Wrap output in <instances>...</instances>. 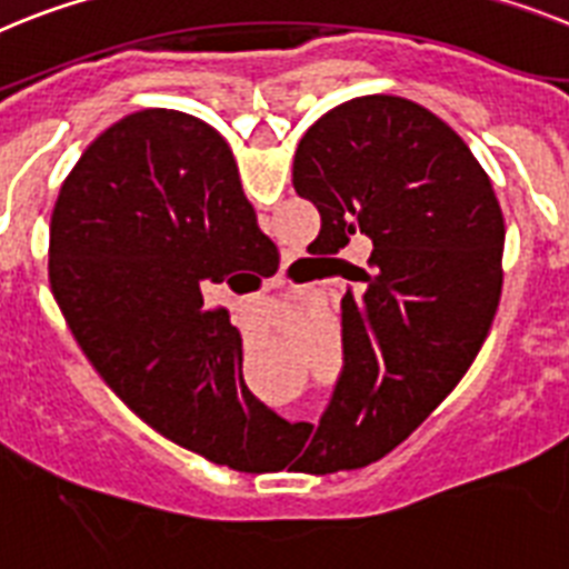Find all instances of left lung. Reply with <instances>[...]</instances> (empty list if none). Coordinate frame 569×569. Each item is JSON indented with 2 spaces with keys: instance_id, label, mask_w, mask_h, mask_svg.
<instances>
[{
  "instance_id": "obj_1",
  "label": "left lung",
  "mask_w": 569,
  "mask_h": 569,
  "mask_svg": "<svg viewBox=\"0 0 569 569\" xmlns=\"http://www.w3.org/2000/svg\"><path fill=\"white\" fill-rule=\"evenodd\" d=\"M293 187L322 216L308 252L341 261L332 256L353 237L375 241L366 268L345 270L357 281L342 299L345 371L313 437L322 475L362 469L478 357L501 302L507 224L472 149L406 97H357L322 114L299 140Z\"/></svg>"
}]
</instances>
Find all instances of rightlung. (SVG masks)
<instances>
[{
	"mask_svg": "<svg viewBox=\"0 0 569 569\" xmlns=\"http://www.w3.org/2000/svg\"><path fill=\"white\" fill-rule=\"evenodd\" d=\"M264 238L227 140L172 109L97 134L51 212V293L94 371L143 423L238 472L290 423L247 391L241 337L203 290L259 279Z\"/></svg>",
	"mask_w": 569,
	"mask_h": 569,
	"instance_id": "1",
	"label": "right lung"
}]
</instances>
